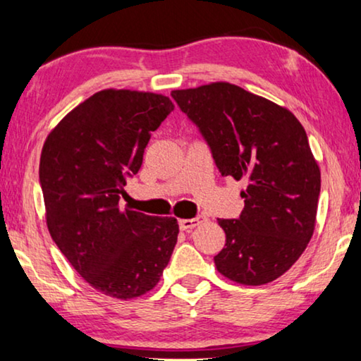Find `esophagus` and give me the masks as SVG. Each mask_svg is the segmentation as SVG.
I'll use <instances>...</instances> for the list:
<instances>
[{
	"label": "esophagus",
	"instance_id": "1",
	"mask_svg": "<svg viewBox=\"0 0 361 361\" xmlns=\"http://www.w3.org/2000/svg\"><path fill=\"white\" fill-rule=\"evenodd\" d=\"M204 221H207V219L204 215H199L195 216V219H182L179 220V228L184 230V231H189L192 228H195V226H199L204 224Z\"/></svg>",
	"mask_w": 361,
	"mask_h": 361
}]
</instances>
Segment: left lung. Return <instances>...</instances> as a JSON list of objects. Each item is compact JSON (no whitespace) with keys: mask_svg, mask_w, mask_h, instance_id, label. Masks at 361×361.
<instances>
[{"mask_svg":"<svg viewBox=\"0 0 361 361\" xmlns=\"http://www.w3.org/2000/svg\"><path fill=\"white\" fill-rule=\"evenodd\" d=\"M199 126L221 176L245 180L240 219H220L226 235L216 271L261 286L290 269L314 235L320 169L307 135L288 108L228 82L174 90Z\"/></svg>","mask_w":361,"mask_h":361,"instance_id":"left-lung-1","label":"left lung"}]
</instances>
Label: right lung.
<instances>
[{"mask_svg": "<svg viewBox=\"0 0 361 361\" xmlns=\"http://www.w3.org/2000/svg\"><path fill=\"white\" fill-rule=\"evenodd\" d=\"M174 110L161 93L106 88L68 111L44 141L46 224L72 268L113 299H135L161 281L177 243L174 216L120 209L152 131Z\"/></svg>", "mask_w": 361, "mask_h": 361, "instance_id": "add662e5", "label": "right lung"}]
</instances>
